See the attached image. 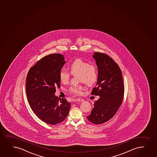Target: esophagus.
Returning a JSON list of instances; mask_svg holds the SVG:
<instances>
[{"instance_id": "34e87169", "label": "esophagus", "mask_w": 157, "mask_h": 157, "mask_svg": "<svg viewBox=\"0 0 157 157\" xmlns=\"http://www.w3.org/2000/svg\"><path fill=\"white\" fill-rule=\"evenodd\" d=\"M76 101H77L80 102V101H84V99L82 98H77L76 99Z\"/></svg>"}]
</instances>
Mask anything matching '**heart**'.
<instances>
[{"label": "heart", "instance_id": "1", "mask_svg": "<svg viewBox=\"0 0 157 157\" xmlns=\"http://www.w3.org/2000/svg\"><path fill=\"white\" fill-rule=\"evenodd\" d=\"M70 73L72 75H79V80L89 86L96 83L98 79V72L96 66L90 64L89 62L78 59L74 61L69 66ZM70 78V74L64 69L60 70L59 78L63 83L68 82ZM83 87L81 85L72 86L69 92L75 95H81Z\"/></svg>", "mask_w": 157, "mask_h": 157}]
</instances>
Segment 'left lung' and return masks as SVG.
Segmentation results:
<instances>
[{
	"label": "left lung",
	"mask_w": 157,
	"mask_h": 157,
	"mask_svg": "<svg viewBox=\"0 0 157 157\" xmlns=\"http://www.w3.org/2000/svg\"><path fill=\"white\" fill-rule=\"evenodd\" d=\"M93 56L98 67V79L91 94L100 97L87 118L92 123L101 124L112 118L120 107L124 86L120 68L112 58L100 52L94 53Z\"/></svg>",
	"instance_id": "left-lung-1"
}]
</instances>
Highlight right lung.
I'll list each match as a JSON object with an SVG mask.
<instances>
[{"instance_id":"obj_1","label":"right lung","mask_w":157,"mask_h":157,"mask_svg":"<svg viewBox=\"0 0 157 157\" xmlns=\"http://www.w3.org/2000/svg\"><path fill=\"white\" fill-rule=\"evenodd\" d=\"M59 53L49 54L39 60L28 72L26 92L31 109L43 122L56 125L68 116L71 105L54 93L60 88L59 72L66 63Z\"/></svg>"}]
</instances>
